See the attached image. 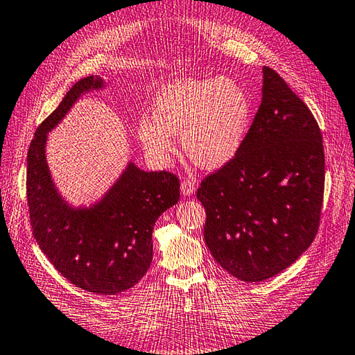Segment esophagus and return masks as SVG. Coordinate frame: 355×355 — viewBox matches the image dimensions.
Segmentation results:
<instances>
[{
  "label": "esophagus",
  "instance_id": "obj_1",
  "mask_svg": "<svg viewBox=\"0 0 355 355\" xmlns=\"http://www.w3.org/2000/svg\"><path fill=\"white\" fill-rule=\"evenodd\" d=\"M196 187H197V184H196V182H193V180H191V178H184L183 182H182V193L183 196H192L193 192H196Z\"/></svg>",
  "mask_w": 355,
  "mask_h": 355
}]
</instances>
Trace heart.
Returning <instances> with one entry per match:
<instances>
[{"label": "heart", "mask_w": 355, "mask_h": 355, "mask_svg": "<svg viewBox=\"0 0 355 355\" xmlns=\"http://www.w3.org/2000/svg\"><path fill=\"white\" fill-rule=\"evenodd\" d=\"M154 120L143 116L137 135L157 162L175 150L172 135L201 168H220L232 159L245 140L251 101L246 90L231 78L178 80L159 90L154 101Z\"/></svg>", "instance_id": "b5f03b06"}]
</instances>
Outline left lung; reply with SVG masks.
I'll list each match as a JSON object with an SVG mask.
<instances>
[{
  "instance_id": "left-lung-1",
  "label": "left lung",
  "mask_w": 355,
  "mask_h": 355,
  "mask_svg": "<svg viewBox=\"0 0 355 355\" xmlns=\"http://www.w3.org/2000/svg\"><path fill=\"white\" fill-rule=\"evenodd\" d=\"M323 191L320 128L306 104L265 66L260 107L240 150L197 191L214 260L241 282L282 272L314 241Z\"/></svg>"
}]
</instances>
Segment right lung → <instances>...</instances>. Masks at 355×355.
<instances>
[{
    "mask_svg": "<svg viewBox=\"0 0 355 355\" xmlns=\"http://www.w3.org/2000/svg\"><path fill=\"white\" fill-rule=\"evenodd\" d=\"M104 86L86 76L40 124L27 152V205L33 237L58 272L87 293L115 295L148 272L152 231L166 209L178 203L180 180L171 172H146L129 163L98 203L72 207L55 187L46 162L47 132L89 90Z\"/></svg>",
    "mask_w": 355,
    "mask_h": 355,
    "instance_id": "obj_1",
    "label": "right lung"
}]
</instances>
